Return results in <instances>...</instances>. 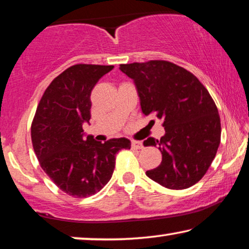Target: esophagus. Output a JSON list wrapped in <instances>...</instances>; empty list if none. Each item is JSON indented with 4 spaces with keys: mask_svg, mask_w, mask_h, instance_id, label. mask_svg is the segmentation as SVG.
I'll return each instance as SVG.
<instances>
[{
    "mask_svg": "<svg viewBox=\"0 0 249 249\" xmlns=\"http://www.w3.org/2000/svg\"><path fill=\"white\" fill-rule=\"evenodd\" d=\"M142 143L140 142H137V140H132L131 142V148L132 149H142Z\"/></svg>",
    "mask_w": 249,
    "mask_h": 249,
    "instance_id": "1",
    "label": "esophagus"
}]
</instances>
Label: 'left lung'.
<instances>
[{
  "mask_svg": "<svg viewBox=\"0 0 249 249\" xmlns=\"http://www.w3.org/2000/svg\"><path fill=\"white\" fill-rule=\"evenodd\" d=\"M119 68L135 82L142 113L158 118L165 128L160 140L150 137L143 142L161 153L160 166L146 175L172 190L194 185L210 167L220 143V117L210 93L191 71L167 60Z\"/></svg>",
  "mask_w": 249,
  "mask_h": 249,
  "instance_id": "obj_1",
  "label": "left lung"
}]
</instances>
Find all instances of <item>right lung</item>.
<instances>
[{"instance_id":"obj_1","label":"right lung","mask_w":249,"mask_h":249,"mask_svg":"<svg viewBox=\"0 0 249 249\" xmlns=\"http://www.w3.org/2000/svg\"><path fill=\"white\" fill-rule=\"evenodd\" d=\"M112 65L77 64L59 74L46 89L31 124V140L39 164L63 192L88 197L110 181L116 154L130 149L127 138L102 143L85 138L83 124L91 119V92Z\"/></svg>"}]
</instances>
